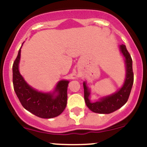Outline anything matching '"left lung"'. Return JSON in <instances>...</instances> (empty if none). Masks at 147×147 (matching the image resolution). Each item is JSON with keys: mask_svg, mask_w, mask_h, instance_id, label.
Returning a JSON list of instances; mask_svg holds the SVG:
<instances>
[{"mask_svg": "<svg viewBox=\"0 0 147 147\" xmlns=\"http://www.w3.org/2000/svg\"><path fill=\"white\" fill-rule=\"evenodd\" d=\"M119 51L124 60L126 68L125 79L122 86L115 92L100 97L97 101L92 102L90 100L91 89L89 88L86 82H83L84 101L87 107L93 112L99 114H110L121 108L126 104L129 97L134 82V74L132 70V60L124 45L119 47Z\"/></svg>", "mask_w": 147, "mask_h": 147, "instance_id": "1", "label": "left lung"}]
</instances>
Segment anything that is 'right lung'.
Returning <instances> with one entry per match:
<instances>
[{
	"instance_id": "obj_1",
	"label": "right lung",
	"mask_w": 147,
	"mask_h": 147,
	"mask_svg": "<svg viewBox=\"0 0 147 147\" xmlns=\"http://www.w3.org/2000/svg\"><path fill=\"white\" fill-rule=\"evenodd\" d=\"M21 47L13 65V87L18 98L23 107L35 116L43 119L59 116L66 107L69 81L60 80L52 92L38 91L31 87L19 71Z\"/></svg>"
}]
</instances>
